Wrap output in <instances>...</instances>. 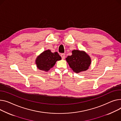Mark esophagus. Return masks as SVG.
Listing matches in <instances>:
<instances>
[{
	"instance_id": "34e87169",
	"label": "esophagus",
	"mask_w": 121,
	"mask_h": 121,
	"mask_svg": "<svg viewBox=\"0 0 121 121\" xmlns=\"http://www.w3.org/2000/svg\"><path fill=\"white\" fill-rule=\"evenodd\" d=\"M61 57H62V59H65V54H64V53L61 54Z\"/></svg>"
}]
</instances>
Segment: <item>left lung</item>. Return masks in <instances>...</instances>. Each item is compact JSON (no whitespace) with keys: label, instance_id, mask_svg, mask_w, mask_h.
I'll return each mask as SVG.
<instances>
[{"label":"left lung","instance_id":"obj_1","mask_svg":"<svg viewBox=\"0 0 121 121\" xmlns=\"http://www.w3.org/2000/svg\"><path fill=\"white\" fill-rule=\"evenodd\" d=\"M66 60L72 70L77 73L87 70L91 63L89 55L84 51L78 50L72 51V55L68 56Z\"/></svg>","mask_w":121,"mask_h":121}]
</instances>
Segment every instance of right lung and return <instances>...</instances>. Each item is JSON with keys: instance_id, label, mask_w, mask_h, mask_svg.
I'll return each mask as SVG.
<instances>
[{"instance_id": "right-lung-1", "label": "right lung", "mask_w": 121, "mask_h": 121, "mask_svg": "<svg viewBox=\"0 0 121 121\" xmlns=\"http://www.w3.org/2000/svg\"><path fill=\"white\" fill-rule=\"evenodd\" d=\"M61 60V56L57 52H52L51 50H48L37 56L35 64L39 69L47 72L53 67L56 62Z\"/></svg>"}]
</instances>
